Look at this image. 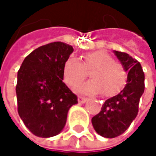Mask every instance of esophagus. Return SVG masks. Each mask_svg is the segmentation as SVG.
I'll list each match as a JSON object with an SVG mask.
<instances>
[{
    "label": "esophagus",
    "mask_w": 156,
    "mask_h": 156,
    "mask_svg": "<svg viewBox=\"0 0 156 156\" xmlns=\"http://www.w3.org/2000/svg\"><path fill=\"white\" fill-rule=\"evenodd\" d=\"M78 102H80V103H85V102L87 100V98H85V97H83V96H78Z\"/></svg>",
    "instance_id": "1"
}]
</instances>
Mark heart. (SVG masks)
Listing matches in <instances>:
<instances>
[{"instance_id": "heart-1", "label": "heart", "mask_w": 156, "mask_h": 156, "mask_svg": "<svg viewBox=\"0 0 156 156\" xmlns=\"http://www.w3.org/2000/svg\"><path fill=\"white\" fill-rule=\"evenodd\" d=\"M91 80L79 86L77 90L85 94H99L104 97H113L125 87L127 73L124 66L113 59L105 51H94L85 54L82 62L70 57L63 66V80L70 87L80 84L89 72Z\"/></svg>"}]
</instances>
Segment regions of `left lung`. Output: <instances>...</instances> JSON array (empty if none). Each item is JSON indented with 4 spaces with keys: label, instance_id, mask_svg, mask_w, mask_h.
<instances>
[{
    "label": "left lung",
    "instance_id": "8db88e82",
    "mask_svg": "<svg viewBox=\"0 0 156 156\" xmlns=\"http://www.w3.org/2000/svg\"><path fill=\"white\" fill-rule=\"evenodd\" d=\"M127 74V83L116 96L106 100L101 111L92 117L94 129L101 136L114 138L122 135L136 117L144 91V74L141 64L127 53L114 51Z\"/></svg>",
    "mask_w": 156,
    "mask_h": 156
}]
</instances>
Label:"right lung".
<instances>
[{"label":"right lung","instance_id":"add662e5","mask_svg":"<svg viewBox=\"0 0 156 156\" xmlns=\"http://www.w3.org/2000/svg\"><path fill=\"white\" fill-rule=\"evenodd\" d=\"M72 46L51 42L34 49L23 60L16 85L18 113L36 136L51 137L64 128L77 96L65 85L63 66Z\"/></svg>","mask_w":156,"mask_h":156}]
</instances>
